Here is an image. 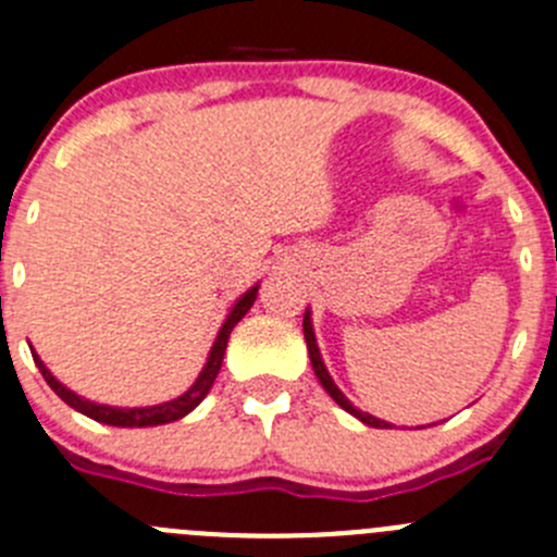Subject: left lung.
<instances>
[{"instance_id":"obj_1","label":"left lung","mask_w":557,"mask_h":557,"mask_svg":"<svg viewBox=\"0 0 557 557\" xmlns=\"http://www.w3.org/2000/svg\"><path fill=\"white\" fill-rule=\"evenodd\" d=\"M304 336H306V348H309V359H312V367H314V375H318V381H320V384H323V389L329 392V395L334 397V400L339 403V406L345 408V411H348V414H354L356 420H361V422H364V425H370V428H392L389 422H384V420H379V417L367 414V411H359V408H356L354 403L348 400V397L342 395L339 386L334 384V379H331L329 370H325V364H323V356H320L318 339H314V329H312V312H309V309H306V314H304Z\"/></svg>"}]
</instances>
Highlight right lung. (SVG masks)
<instances>
[{
  "instance_id": "add662e5",
  "label": "right lung",
  "mask_w": 557,
  "mask_h": 557,
  "mask_svg": "<svg viewBox=\"0 0 557 557\" xmlns=\"http://www.w3.org/2000/svg\"><path fill=\"white\" fill-rule=\"evenodd\" d=\"M257 293H259V284L257 287H251L245 295H239L237 304L232 306V312H228L226 323L221 325V331H218L215 336V345H212V350H209L207 356V364H203V370L198 372L196 384L190 386V389L185 392V395L173 397V400L168 403H160V406H143V408H119V406H101V403H94V400H85V397H79L76 392H71L69 386L60 384L58 379H54L52 372H49V367L40 361V356L33 350V359L35 364H38L40 375L46 379V384L52 386L54 395L60 397V400L69 403L71 408H76L79 414L90 417V420L96 422H104V425H115V428H149V425H165V422H176L182 420L185 414H190L193 408L198 406V403L207 397V392L212 389V384H215L218 372H221V364H223V354H226V342H228V334H232L234 325L239 323V320L245 318V312L251 309L253 300H257Z\"/></svg>"
}]
</instances>
